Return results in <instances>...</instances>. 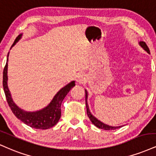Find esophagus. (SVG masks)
I'll return each mask as SVG.
<instances>
[{"label": "esophagus", "mask_w": 156, "mask_h": 156, "mask_svg": "<svg viewBox=\"0 0 156 156\" xmlns=\"http://www.w3.org/2000/svg\"><path fill=\"white\" fill-rule=\"evenodd\" d=\"M85 76H84V75L83 74H79L78 75V76H77V78H76V81L78 83H83L84 81H85Z\"/></svg>", "instance_id": "34e87169"}]
</instances>
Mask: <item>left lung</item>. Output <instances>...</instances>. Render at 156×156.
<instances>
[{"instance_id": "8db88e82", "label": "left lung", "mask_w": 156, "mask_h": 156, "mask_svg": "<svg viewBox=\"0 0 156 156\" xmlns=\"http://www.w3.org/2000/svg\"><path fill=\"white\" fill-rule=\"evenodd\" d=\"M140 46H141V47L143 48L144 51H147L148 54H150V49H149V48L147 47V44H146L145 43L143 42V41H141V42L140 43ZM85 91H86V112H87L88 117L89 118L90 121H91V123H92L95 126H97V128H99V129H104V130H115V129H116L121 128V127L123 126H109L108 124H105V123H102V121H99V120L97 119L96 117H94V116L92 114H91V112H90L89 105H88V102H87L88 92H87V91H86V90H85Z\"/></svg>"}]
</instances>
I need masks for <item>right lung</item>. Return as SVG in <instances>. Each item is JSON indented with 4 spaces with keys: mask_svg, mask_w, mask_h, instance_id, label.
<instances>
[{
    "mask_svg": "<svg viewBox=\"0 0 156 156\" xmlns=\"http://www.w3.org/2000/svg\"><path fill=\"white\" fill-rule=\"evenodd\" d=\"M22 36V33L16 37V40L14 41V44L12 46V48L21 39ZM9 54L7 56V60L5 66L3 70V86L4 90L5 98H6L7 102L9 106L10 107L11 110L14 115L20 119V121L25 123L26 125L29 126L32 128L37 129H48L55 126L59 121L61 117V104L62 102L63 99L66 97L67 93L70 91L75 84V80H73L62 88L56 94L55 96L52 99L49 104L45 108L33 112H27L22 110L15 104L12 98L10 91L8 87V57Z\"/></svg>",
    "mask_w": 156,
    "mask_h": 156,
    "instance_id": "add662e5",
    "label": "right lung"
}]
</instances>
